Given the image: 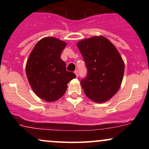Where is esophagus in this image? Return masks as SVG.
<instances>
[{"instance_id": "esophagus-1", "label": "esophagus", "mask_w": 149, "mask_h": 149, "mask_svg": "<svg viewBox=\"0 0 149 149\" xmlns=\"http://www.w3.org/2000/svg\"><path fill=\"white\" fill-rule=\"evenodd\" d=\"M74 73H75V74H76V76H78V70H75Z\"/></svg>"}]
</instances>
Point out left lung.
<instances>
[{
    "label": "left lung",
    "instance_id": "obj_1",
    "mask_svg": "<svg viewBox=\"0 0 149 149\" xmlns=\"http://www.w3.org/2000/svg\"><path fill=\"white\" fill-rule=\"evenodd\" d=\"M87 68L80 80L86 96L102 103L117 92L122 83L125 65L116 47L104 36H95L78 43Z\"/></svg>",
    "mask_w": 149,
    "mask_h": 149
}]
</instances>
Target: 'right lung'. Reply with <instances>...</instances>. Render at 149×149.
Listing matches in <instances>:
<instances>
[{"instance_id": "add662e5", "label": "right lung", "mask_w": 149, "mask_h": 149, "mask_svg": "<svg viewBox=\"0 0 149 149\" xmlns=\"http://www.w3.org/2000/svg\"><path fill=\"white\" fill-rule=\"evenodd\" d=\"M66 45L55 38H44L37 42L27 60L26 73L31 87L38 97L47 102L61 98L67 83L76 78L74 73L66 71L60 57Z\"/></svg>"}]
</instances>
